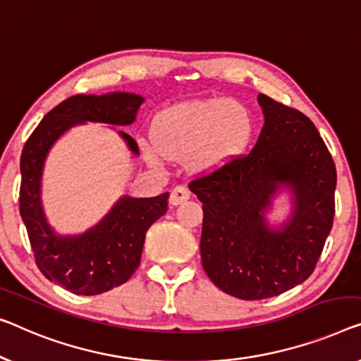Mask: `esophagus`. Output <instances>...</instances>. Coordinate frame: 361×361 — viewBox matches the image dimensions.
I'll use <instances>...</instances> for the list:
<instances>
[{
    "label": "esophagus",
    "instance_id": "obj_1",
    "mask_svg": "<svg viewBox=\"0 0 361 361\" xmlns=\"http://www.w3.org/2000/svg\"><path fill=\"white\" fill-rule=\"evenodd\" d=\"M190 196H191V192H190V190H188V188L175 186L173 190H171V195H170V204H171V206H178V204L188 201Z\"/></svg>",
    "mask_w": 361,
    "mask_h": 361
}]
</instances>
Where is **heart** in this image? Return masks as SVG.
<instances>
[{"label":"heart","mask_w":361,"mask_h":361,"mask_svg":"<svg viewBox=\"0 0 361 361\" xmlns=\"http://www.w3.org/2000/svg\"><path fill=\"white\" fill-rule=\"evenodd\" d=\"M252 136L250 110L233 99L183 102L155 120V139H144L154 162L185 159L197 171H215L238 160Z\"/></svg>","instance_id":"b5f03b06"}]
</instances>
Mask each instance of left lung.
<instances>
[{"label":"left lung","instance_id":"1","mask_svg":"<svg viewBox=\"0 0 361 361\" xmlns=\"http://www.w3.org/2000/svg\"><path fill=\"white\" fill-rule=\"evenodd\" d=\"M264 126L251 152L190 190L202 202L201 259L209 279L241 300L277 297L313 274L334 220L336 165L308 116L257 95ZM290 197L282 224L267 214Z\"/></svg>","mask_w":361,"mask_h":361}]
</instances>
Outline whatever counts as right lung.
<instances>
[{"label": "right lung", "instance_id": "obj_1", "mask_svg": "<svg viewBox=\"0 0 361 361\" xmlns=\"http://www.w3.org/2000/svg\"><path fill=\"white\" fill-rule=\"evenodd\" d=\"M144 97L131 92L73 95L48 111L27 139L20 155V217L35 262L48 281L76 295H99L125 283L139 266L146 232L169 209V192L155 197L121 196L94 227L61 235L48 224L42 202L43 166L51 147L68 129L85 123L128 126L136 121ZM139 155L129 134L118 131Z\"/></svg>", "mask_w": 361, "mask_h": 361}]
</instances>
